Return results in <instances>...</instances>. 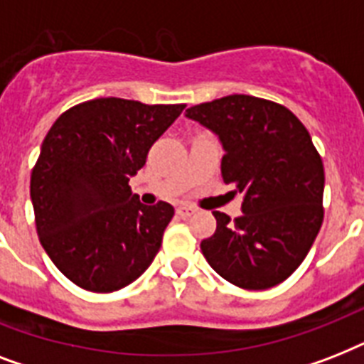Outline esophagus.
<instances>
[{
    "label": "esophagus",
    "instance_id": "34e87169",
    "mask_svg": "<svg viewBox=\"0 0 364 364\" xmlns=\"http://www.w3.org/2000/svg\"><path fill=\"white\" fill-rule=\"evenodd\" d=\"M196 213V208H193V205H179L177 208V215L179 217H191Z\"/></svg>",
    "mask_w": 364,
    "mask_h": 364
}]
</instances>
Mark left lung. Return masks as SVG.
<instances>
[{"mask_svg":"<svg viewBox=\"0 0 364 364\" xmlns=\"http://www.w3.org/2000/svg\"><path fill=\"white\" fill-rule=\"evenodd\" d=\"M185 115L219 137L223 181L243 194V215L213 211L217 228L200 249L210 266L249 291L285 282L323 223L325 170L306 126L279 104L232 94Z\"/></svg>","mask_w":364,"mask_h":364,"instance_id":"8db88e82","label":"left lung"}]
</instances>
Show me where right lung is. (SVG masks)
<instances>
[{
    "label": "right lung",
    "mask_w": 364,
    "mask_h": 364,
    "mask_svg": "<svg viewBox=\"0 0 364 364\" xmlns=\"http://www.w3.org/2000/svg\"><path fill=\"white\" fill-rule=\"evenodd\" d=\"M185 105L98 98L56 119L31 171L30 196L39 242L79 287L113 293L156 257L173 208L143 205L130 177Z\"/></svg>",
    "instance_id": "obj_1"
}]
</instances>
